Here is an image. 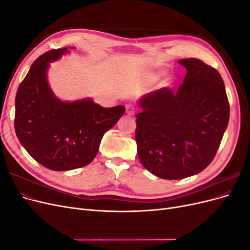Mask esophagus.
I'll return each mask as SVG.
<instances>
[{"label":"esophagus","instance_id":"1","mask_svg":"<svg viewBox=\"0 0 250 250\" xmlns=\"http://www.w3.org/2000/svg\"><path fill=\"white\" fill-rule=\"evenodd\" d=\"M126 112H127L128 116H133L134 115L135 109H134L132 104H127L126 105Z\"/></svg>","mask_w":250,"mask_h":250}]
</instances>
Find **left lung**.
<instances>
[{"label":"left lung","instance_id":"1","mask_svg":"<svg viewBox=\"0 0 250 250\" xmlns=\"http://www.w3.org/2000/svg\"><path fill=\"white\" fill-rule=\"evenodd\" d=\"M183 84L143 96L135 141L142 165L164 179H183L214 160L229 120V103L219 72L196 58L181 59Z\"/></svg>","mask_w":250,"mask_h":250}]
</instances>
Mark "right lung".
<instances>
[{
  "label": "right lung",
  "instance_id": "add662e5",
  "mask_svg": "<svg viewBox=\"0 0 250 250\" xmlns=\"http://www.w3.org/2000/svg\"><path fill=\"white\" fill-rule=\"evenodd\" d=\"M74 47L51 50L37 58L16 96L17 137L34 160L53 171L84 167L96 157L104 133L124 115L125 106L105 108L90 98L62 101L48 82L50 63Z\"/></svg>",
  "mask_w": 250,
  "mask_h": 250
}]
</instances>
